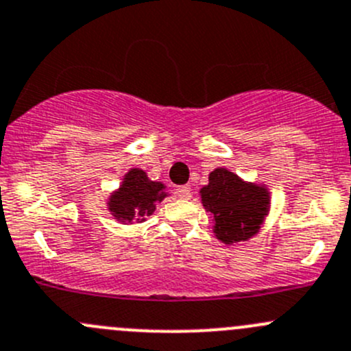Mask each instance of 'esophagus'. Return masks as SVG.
<instances>
[{
  "instance_id": "1",
  "label": "esophagus",
  "mask_w": 351,
  "mask_h": 351,
  "mask_svg": "<svg viewBox=\"0 0 351 351\" xmlns=\"http://www.w3.org/2000/svg\"><path fill=\"white\" fill-rule=\"evenodd\" d=\"M176 195L180 198H183V200H186V198L192 197V189H190L189 185H182L176 189Z\"/></svg>"
}]
</instances>
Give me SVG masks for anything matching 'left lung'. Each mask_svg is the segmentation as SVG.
Wrapping results in <instances>:
<instances>
[{"instance_id": "8db88e82", "label": "left lung", "mask_w": 351, "mask_h": 351, "mask_svg": "<svg viewBox=\"0 0 351 351\" xmlns=\"http://www.w3.org/2000/svg\"><path fill=\"white\" fill-rule=\"evenodd\" d=\"M202 205L210 212L214 234L224 244L247 241L260 232L270 212V192L260 183L244 182L228 168H215L200 190Z\"/></svg>"}]
</instances>
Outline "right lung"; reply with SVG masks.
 Returning <instances> with one entry per match:
<instances>
[{"mask_svg": "<svg viewBox=\"0 0 351 351\" xmlns=\"http://www.w3.org/2000/svg\"><path fill=\"white\" fill-rule=\"evenodd\" d=\"M165 190V183L153 182L144 169L132 168L123 175L119 189L110 193L107 208L123 224L144 222L154 212L156 202L168 197Z\"/></svg>", "mask_w": 351, "mask_h": 351, "instance_id": "add662e5", "label": "right lung"}]
</instances>
